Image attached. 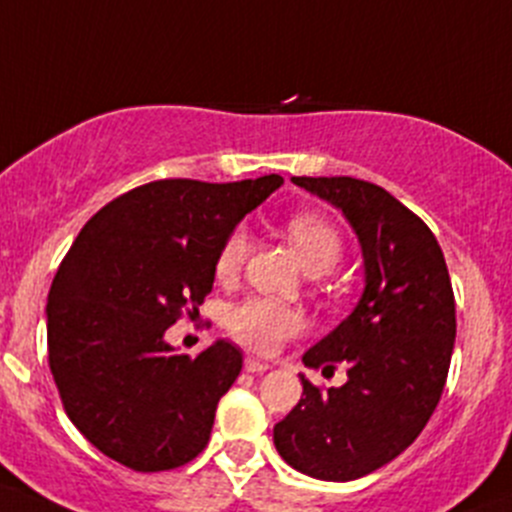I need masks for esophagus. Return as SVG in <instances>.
<instances>
[{
	"label": "esophagus",
	"mask_w": 512,
	"mask_h": 512,
	"mask_svg": "<svg viewBox=\"0 0 512 512\" xmlns=\"http://www.w3.org/2000/svg\"><path fill=\"white\" fill-rule=\"evenodd\" d=\"M245 370L247 372H257V375H260V372L270 370V365H267V362H262V360H257V357H247Z\"/></svg>",
	"instance_id": "34e87169"
}]
</instances>
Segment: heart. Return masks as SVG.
<instances>
[{"instance_id": "b5f03b06", "label": "heart", "mask_w": 512, "mask_h": 512, "mask_svg": "<svg viewBox=\"0 0 512 512\" xmlns=\"http://www.w3.org/2000/svg\"><path fill=\"white\" fill-rule=\"evenodd\" d=\"M287 237L300 257L302 267L310 270H332L340 260V237L335 227L317 215H295L285 225ZM247 257V235L245 230H235L225 242L215 260L217 280H232L240 272ZM232 337L250 347L252 352L270 355L280 347L282 340L297 335L302 330L300 312L292 307L277 305L270 300H247L230 312L227 320Z\"/></svg>"}]
</instances>
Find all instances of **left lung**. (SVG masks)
<instances>
[{"label":"left lung","instance_id":"left-lung-1","mask_svg":"<svg viewBox=\"0 0 512 512\" xmlns=\"http://www.w3.org/2000/svg\"><path fill=\"white\" fill-rule=\"evenodd\" d=\"M345 215L362 250L365 287L350 315L302 355L322 375L347 367L340 388H315L272 430L287 465L347 483L415 443L445 388L455 345V297L443 250L418 215L355 177H292Z\"/></svg>","mask_w":512,"mask_h":512}]
</instances>
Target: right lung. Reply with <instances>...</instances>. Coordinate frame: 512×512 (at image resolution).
I'll list each match as a JSON object with an SVG mask.
<instances>
[{"label": "right lung", "instance_id": "obj_1", "mask_svg": "<svg viewBox=\"0 0 512 512\" xmlns=\"http://www.w3.org/2000/svg\"><path fill=\"white\" fill-rule=\"evenodd\" d=\"M282 182H150L104 205L69 247L47 297L49 370L74 428L107 458L160 473L202 453L242 352L217 340L177 355L165 332L182 310L197 315L222 242Z\"/></svg>", "mask_w": 512, "mask_h": 512}]
</instances>
